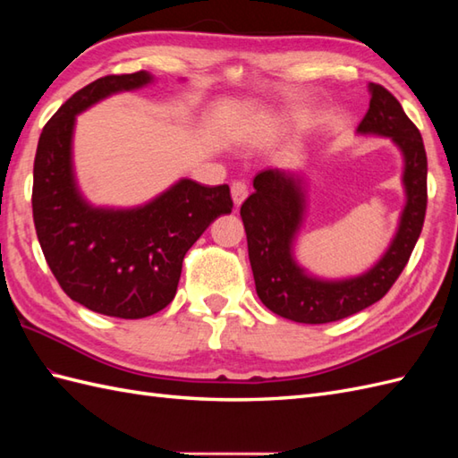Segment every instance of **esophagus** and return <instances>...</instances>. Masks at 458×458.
Wrapping results in <instances>:
<instances>
[{
  "label": "esophagus",
  "mask_w": 458,
  "mask_h": 458,
  "mask_svg": "<svg viewBox=\"0 0 458 458\" xmlns=\"http://www.w3.org/2000/svg\"><path fill=\"white\" fill-rule=\"evenodd\" d=\"M248 197V184L244 181H234L232 182V200H234L236 207H240L242 202Z\"/></svg>",
  "instance_id": "1"
}]
</instances>
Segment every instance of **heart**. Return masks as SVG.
Listing matches in <instances>:
<instances>
[{
    "label": "heart",
    "mask_w": 458,
    "mask_h": 458,
    "mask_svg": "<svg viewBox=\"0 0 458 458\" xmlns=\"http://www.w3.org/2000/svg\"><path fill=\"white\" fill-rule=\"evenodd\" d=\"M287 120L295 123V122H299V115H291V118H287Z\"/></svg>",
    "instance_id": "b5f03b06"
}]
</instances>
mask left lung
<instances>
[{
	"label": "left lung",
	"instance_id": "1",
	"mask_svg": "<svg viewBox=\"0 0 458 458\" xmlns=\"http://www.w3.org/2000/svg\"><path fill=\"white\" fill-rule=\"evenodd\" d=\"M369 108L358 135L392 140L402 153L405 204L386 251L358 276L320 277L297 259L309 197L303 171L267 169L242 204L256 291L271 313L305 325H323L358 313L382 299L400 277L421 234L427 208V155L420 130L384 86L369 82Z\"/></svg>",
	"mask_w": 458,
	"mask_h": 458
}]
</instances>
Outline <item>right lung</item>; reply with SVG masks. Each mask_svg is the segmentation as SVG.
<instances>
[{
	"label": "right lung",
	"mask_w": 458,
	"mask_h": 458,
	"mask_svg": "<svg viewBox=\"0 0 458 458\" xmlns=\"http://www.w3.org/2000/svg\"><path fill=\"white\" fill-rule=\"evenodd\" d=\"M155 82L148 71L112 74L68 98L43 128L33 167V220L64 293L94 313L143 318L177 293L182 259L202 232L232 212L228 184L179 179L138 207H98L74 171L76 115L114 94Z\"/></svg>",
	"instance_id": "right-lung-1"
}]
</instances>
